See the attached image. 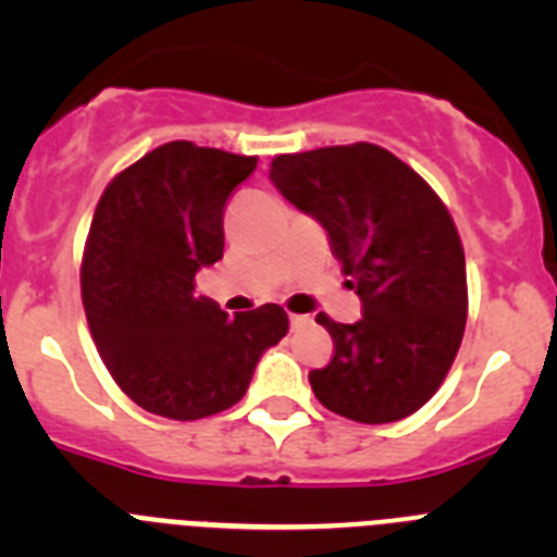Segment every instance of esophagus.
Returning <instances> with one entry per match:
<instances>
[{"mask_svg": "<svg viewBox=\"0 0 557 557\" xmlns=\"http://www.w3.org/2000/svg\"><path fill=\"white\" fill-rule=\"evenodd\" d=\"M309 323H312V318H309V314H289V326L293 329L309 326Z\"/></svg>", "mask_w": 557, "mask_h": 557, "instance_id": "34e87169", "label": "esophagus"}]
</instances>
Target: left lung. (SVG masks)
Here are the masks:
<instances>
[{
  "instance_id": "1",
  "label": "left lung",
  "mask_w": 557,
  "mask_h": 557,
  "mask_svg": "<svg viewBox=\"0 0 557 557\" xmlns=\"http://www.w3.org/2000/svg\"><path fill=\"white\" fill-rule=\"evenodd\" d=\"M270 181L326 228L351 275L362 321H314L334 339L309 385L326 410L359 424H391L435 396L460 348L469 289L449 209L385 147L357 145L275 156Z\"/></svg>"
}]
</instances>
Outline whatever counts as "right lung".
Returning <instances> with one entry per match:
<instances>
[{
	"instance_id": "1",
	"label": "right lung",
	"mask_w": 557,
	"mask_h": 557,
	"mask_svg": "<svg viewBox=\"0 0 557 557\" xmlns=\"http://www.w3.org/2000/svg\"><path fill=\"white\" fill-rule=\"evenodd\" d=\"M256 156L166 141L102 191L83 250L86 321L113 382L139 407L198 421L245 396L256 362L287 334L278 304L228 312L195 295L223 259V211Z\"/></svg>"
}]
</instances>
